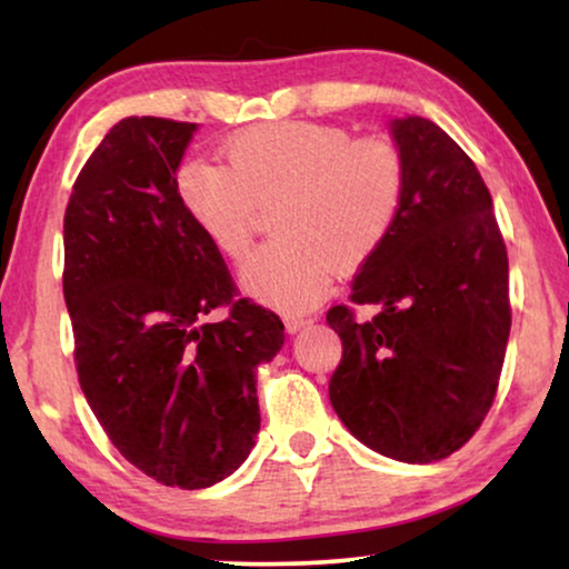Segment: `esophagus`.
Instances as JSON below:
<instances>
[{"label": "esophagus", "mask_w": 569, "mask_h": 569, "mask_svg": "<svg viewBox=\"0 0 569 569\" xmlns=\"http://www.w3.org/2000/svg\"><path fill=\"white\" fill-rule=\"evenodd\" d=\"M313 323V318L308 316H284V329L287 333H298L300 329H306V326Z\"/></svg>", "instance_id": "34e87169"}]
</instances>
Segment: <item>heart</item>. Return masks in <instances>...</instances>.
<instances>
[{"mask_svg": "<svg viewBox=\"0 0 569 569\" xmlns=\"http://www.w3.org/2000/svg\"><path fill=\"white\" fill-rule=\"evenodd\" d=\"M220 162L178 170V197L197 228L228 259L251 248L253 207L279 199L271 230L279 240L240 269L259 302L302 310L321 298L333 269L352 271L391 232L407 191L396 147L313 121H269L238 131Z\"/></svg>", "mask_w": 569, "mask_h": 569, "instance_id": "1", "label": "heart"}]
</instances>
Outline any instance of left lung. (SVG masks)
Here are the masks:
<instances>
[{
    "instance_id": "obj_1",
    "label": "left lung",
    "mask_w": 569,
    "mask_h": 569,
    "mask_svg": "<svg viewBox=\"0 0 569 569\" xmlns=\"http://www.w3.org/2000/svg\"><path fill=\"white\" fill-rule=\"evenodd\" d=\"M388 129L407 191L349 295L378 316L357 323L347 306L326 316L345 349L329 399L362 446L432 463L461 448L495 401L510 337L508 251L469 154L422 116Z\"/></svg>"
}]
</instances>
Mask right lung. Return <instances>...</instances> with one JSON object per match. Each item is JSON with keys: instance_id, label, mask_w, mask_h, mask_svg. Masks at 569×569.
Masks as SVG:
<instances>
[{"instance_id": "obj_1", "label": "right lung", "mask_w": 569, "mask_h": 569, "mask_svg": "<svg viewBox=\"0 0 569 569\" xmlns=\"http://www.w3.org/2000/svg\"><path fill=\"white\" fill-rule=\"evenodd\" d=\"M197 123L129 116L77 176L64 214V300L92 415L166 487L228 479L261 427L256 372L284 323L232 300L230 271L178 197ZM228 305L231 316L204 325Z\"/></svg>"}]
</instances>
